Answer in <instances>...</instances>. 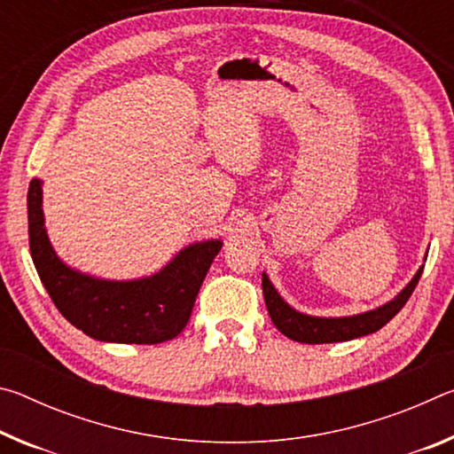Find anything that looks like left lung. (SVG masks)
<instances>
[{"mask_svg": "<svg viewBox=\"0 0 454 454\" xmlns=\"http://www.w3.org/2000/svg\"><path fill=\"white\" fill-rule=\"evenodd\" d=\"M422 268H425V264L419 268L411 282L398 292L393 301L379 306V309L352 314V317H310V314L292 309V306L278 294V290L274 288V284L268 278L266 272H262L264 302L274 326L278 328L284 336H288L290 340L304 344L344 342L352 340V338L372 334L387 325L388 320H393L396 314L401 312L406 301L411 298L412 290L417 288Z\"/></svg>", "mask_w": 454, "mask_h": 454, "instance_id": "8db88e82", "label": "left lung"}]
</instances>
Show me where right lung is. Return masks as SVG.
Listing matches in <instances>:
<instances>
[{"mask_svg": "<svg viewBox=\"0 0 454 454\" xmlns=\"http://www.w3.org/2000/svg\"><path fill=\"white\" fill-rule=\"evenodd\" d=\"M42 184L34 178L27 190L29 252L61 317L102 342L160 344L178 336L224 242L212 238L184 246L164 268L142 278H98L67 266L53 250L45 230Z\"/></svg>", "mask_w": 454, "mask_h": 454, "instance_id": "1", "label": "right lung"}]
</instances>
